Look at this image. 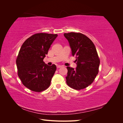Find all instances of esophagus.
Returning <instances> with one entry per match:
<instances>
[{"label":"esophagus","instance_id":"obj_1","mask_svg":"<svg viewBox=\"0 0 123 123\" xmlns=\"http://www.w3.org/2000/svg\"><path fill=\"white\" fill-rule=\"evenodd\" d=\"M61 67H62V66H61V65L57 66V68H60Z\"/></svg>","mask_w":123,"mask_h":123}]
</instances>
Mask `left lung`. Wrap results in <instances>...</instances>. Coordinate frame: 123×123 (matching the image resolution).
I'll return each mask as SVG.
<instances>
[{"label":"left lung","instance_id":"left-lung-1","mask_svg":"<svg viewBox=\"0 0 123 123\" xmlns=\"http://www.w3.org/2000/svg\"><path fill=\"white\" fill-rule=\"evenodd\" d=\"M75 56V69L67 67L66 83L69 86L79 90L91 85L98 73L100 59L94 44L87 36L80 33H64Z\"/></svg>","mask_w":123,"mask_h":123}]
</instances>
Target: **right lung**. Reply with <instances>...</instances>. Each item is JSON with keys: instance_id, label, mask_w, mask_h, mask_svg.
<instances>
[{"instance_id": "obj_1", "label": "right lung", "mask_w": 123, "mask_h": 123, "mask_svg": "<svg viewBox=\"0 0 123 123\" xmlns=\"http://www.w3.org/2000/svg\"><path fill=\"white\" fill-rule=\"evenodd\" d=\"M57 34L37 33L23 43L16 58L17 74L22 83L30 90L40 92L50 86L56 70L55 65L43 61Z\"/></svg>"}]
</instances>
